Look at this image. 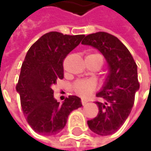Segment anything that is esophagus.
Instances as JSON below:
<instances>
[{"mask_svg":"<svg viewBox=\"0 0 151 151\" xmlns=\"http://www.w3.org/2000/svg\"><path fill=\"white\" fill-rule=\"evenodd\" d=\"M81 103H82V105H83V106H85V105L87 103V101H86V100H85V99H82V100H81Z\"/></svg>","mask_w":151,"mask_h":151,"instance_id":"34e87169","label":"esophagus"}]
</instances>
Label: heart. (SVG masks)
<instances>
[{"instance_id":"heart-1","label":"heart","mask_w":151,"mask_h":151,"mask_svg":"<svg viewBox=\"0 0 151 151\" xmlns=\"http://www.w3.org/2000/svg\"><path fill=\"white\" fill-rule=\"evenodd\" d=\"M87 56H92V57H97L103 62L102 56L97 53L91 54ZM73 90L74 91L81 96H87L90 95L91 92H93L96 89V83L92 80H80L76 81L73 84Z\"/></svg>"}]
</instances>
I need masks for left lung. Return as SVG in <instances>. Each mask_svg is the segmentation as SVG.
<instances>
[{"label":"left lung","mask_w":151,"mask_h":151,"mask_svg":"<svg viewBox=\"0 0 151 151\" xmlns=\"http://www.w3.org/2000/svg\"><path fill=\"white\" fill-rule=\"evenodd\" d=\"M81 44L96 48L108 63V76L96 94L101 99L96 101L99 111L87 124L96 134L110 135L124 124L134 106L135 92L139 88L137 65L124 44L110 33H91L85 37Z\"/></svg>","instance_id":"8db88e82"}]
</instances>
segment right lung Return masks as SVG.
I'll return each instance as SVG.
<instances>
[{"label": "right lung", "mask_w": 151, "mask_h": 151, "mask_svg": "<svg viewBox=\"0 0 151 151\" xmlns=\"http://www.w3.org/2000/svg\"><path fill=\"white\" fill-rule=\"evenodd\" d=\"M85 35L45 33L30 47L22 65L16 89L22 113L33 130L43 135L60 133L73 110L82 106L81 98L69 96L60 104L52 86L64 78L63 62Z\"/></svg>", "instance_id": "add662e5"}]
</instances>
